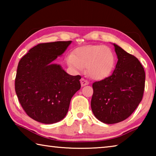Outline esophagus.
I'll use <instances>...</instances> for the list:
<instances>
[{"label": "esophagus", "instance_id": "obj_1", "mask_svg": "<svg viewBox=\"0 0 156 156\" xmlns=\"http://www.w3.org/2000/svg\"><path fill=\"white\" fill-rule=\"evenodd\" d=\"M80 83H81V86H82V87H84V86H85V85H87V84H89L88 81L86 80L85 79H84V78H82V79H81V80H80Z\"/></svg>", "mask_w": 156, "mask_h": 156}]
</instances>
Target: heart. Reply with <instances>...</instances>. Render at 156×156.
Here are the masks:
<instances>
[{"instance_id":"1","label":"heart","mask_w":156,"mask_h":156,"mask_svg":"<svg viewBox=\"0 0 156 156\" xmlns=\"http://www.w3.org/2000/svg\"><path fill=\"white\" fill-rule=\"evenodd\" d=\"M66 62L73 72H82L86 67L89 77L94 80H103L113 72L115 58L109 47L95 44L78 47L73 54L67 55Z\"/></svg>"}]
</instances>
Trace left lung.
<instances>
[{
  "instance_id": "8db88e82",
  "label": "left lung",
  "mask_w": 156,
  "mask_h": 156,
  "mask_svg": "<svg viewBox=\"0 0 156 156\" xmlns=\"http://www.w3.org/2000/svg\"><path fill=\"white\" fill-rule=\"evenodd\" d=\"M118 56L112 75L92 84L91 107L98 120L106 124L125 120L136 110L143 96L145 72L138 59L113 44Z\"/></svg>"
}]
</instances>
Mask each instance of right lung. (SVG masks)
I'll return each mask as SVG.
<instances>
[{"label": "right lung", "mask_w": 156, "mask_h": 156, "mask_svg": "<svg viewBox=\"0 0 156 156\" xmlns=\"http://www.w3.org/2000/svg\"><path fill=\"white\" fill-rule=\"evenodd\" d=\"M72 41L41 43L18 62L15 91L21 106L34 120L44 124L65 117L73 95L80 89V76L68 74L54 63Z\"/></svg>", "instance_id": "add662e5"}]
</instances>
